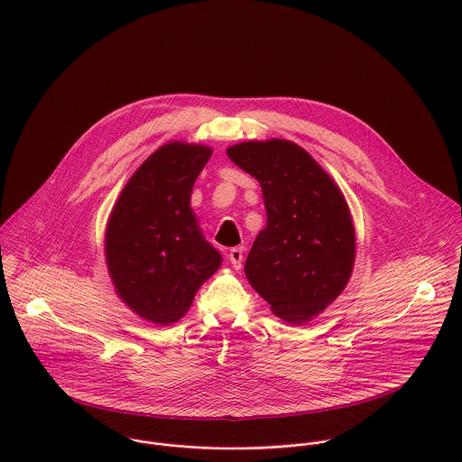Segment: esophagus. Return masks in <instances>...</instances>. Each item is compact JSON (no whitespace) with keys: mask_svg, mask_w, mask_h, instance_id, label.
I'll return each mask as SVG.
<instances>
[{"mask_svg":"<svg viewBox=\"0 0 462 462\" xmlns=\"http://www.w3.org/2000/svg\"><path fill=\"white\" fill-rule=\"evenodd\" d=\"M227 258H229V262H231L235 270H240V268H242V260H244V247H235V249H231L229 254H227Z\"/></svg>","mask_w":462,"mask_h":462,"instance_id":"obj_1","label":"esophagus"}]
</instances>
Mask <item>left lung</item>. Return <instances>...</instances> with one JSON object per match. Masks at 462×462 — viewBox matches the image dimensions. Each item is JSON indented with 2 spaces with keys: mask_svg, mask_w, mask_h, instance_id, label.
Masks as SVG:
<instances>
[{
  "mask_svg": "<svg viewBox=\"0 0 462 462\" xmlns=\"http://www.w3.org/2000/svg\"><path fill=\"white\" fill-rule=\"evenodd\" d=\"M226 152L263 192L266 226L245 262L251 286L284 322H311L345 290L356 262L345 196L319 162L290 140H249Z\"/></svg>",
  "mask_w": 462,
  "mask_h": 462,
  "instance_id": "left-lung-1",
  "label": "left lung"
}]
</instances>
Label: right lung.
Wrapping results in <instances>:
<instances>
[{
  "mask_svg": "<svg viewBox=\"0 0 462 462\" xmlns=\"http://www.w3.org/2000/svg\"><path fill=\"white\" fill-rule=\"evenodd\" d=\"M211 152L202 143H163L133 172L106 224L105 256L119 299L162 328L187 315L222 264L190 208Z\"/></svg>",
  "mask_w": 462,
  "mask_h": 462,
  "instance_id": "obj_1",
  "label": "right lung"
}]
</instances>
